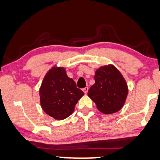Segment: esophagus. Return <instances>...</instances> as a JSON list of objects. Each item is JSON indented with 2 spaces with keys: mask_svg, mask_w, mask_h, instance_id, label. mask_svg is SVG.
Segmentation results:
<instances>
[{
  "mask_svg": "<svg viewBox=\"0 0 160 160\" xmlns=\"http://www.w3.org/2000/svg\"><path fill=\"white\" fill-rule=\"evenodd\" d=\"M82 90H83V92L85 93V94H87V93H88V87H86V88H84Z\"/></svg>",
  "mask_w": 160,
  "mask_h": 160,
  "instance_id": "obj_1",
  "label": "esophagus"
}]
</instances>
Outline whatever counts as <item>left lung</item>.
Listing matches in <instances>:
<instances>
[{"mask_svg":"<svg viewBox=\"0 0 160 160\" xmlns=\"http://www.w3.org/2000/svg\"><path fill=\"white\" fill-rule=\"evenodd\" d=\"M95 84L88 90V96L101 113L110 115L121 109L128 95V86L121 72L109 64L95 70Z\"/></svg>","mask_w":160,"mask_h":160,"instance_id":"8db88e82","label":"left lung"}]
</instances>
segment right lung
Masks as SVG:
<instances>
[{
	"mask_svg": "<svg viewBox=\"0 0 160 160\" xmlns=\"http://www.w3.org/2000/svg\"><path fill=\"white\" fill-rule=\"evenodd\" d=\"M84 93L68 76L65 68L53 66L46 72L39 88L42 110L53 119L61 121L71 115Z\"/></svg>",
	"mask_w": 160,
	"mask_h": 160,
	"instance_id": "right-lung-1",
	"label": "right lung"
}]
</instances>
